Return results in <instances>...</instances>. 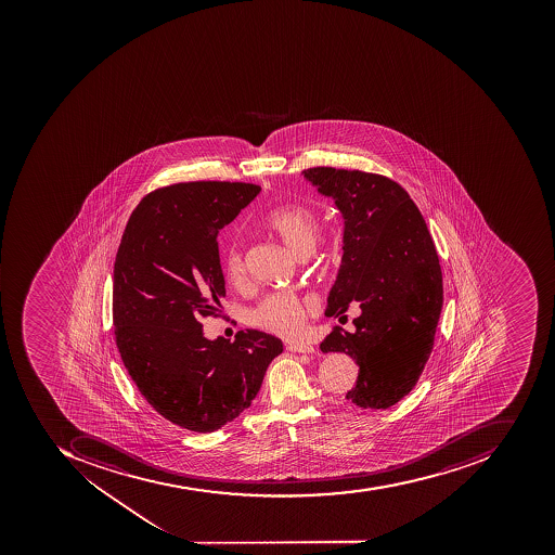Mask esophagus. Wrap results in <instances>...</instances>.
<instances>
[{"label": "esophagus", "mask_w": 555, "mask_h": 555, "mask_svg": "<svg viewBox=\"0 0 555 555\" xmlns=\"http://www.w3.org/2000/svg\"><path fill=\"white\" fill-rule=\"evenodd\" d=\"M287 350L292 353H314V346L307 345V343H288Z\"/></svg>", "instance_id": "34e87169"}]
</instances>
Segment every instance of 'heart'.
I'll return each instance as SVG.
<instances>
[{"label": "heart", "instance_id": "1", "mask_svg": "<svg viewBox=\"0 0 555 555\" xmlns=\"http://www.w3.org/2000/svg\"><path fill=\"white\" fill-rule=\"evenodd\" d=\"M264 225L287 244V248L299 258H307L318 248L323 224L318 214L304 204H292L272 210ZM244 255L240 244H232L225 253V273L229 279H243ZM318 311V300L311 295L292 292H275L264 297L249 314V321L261 330L280 336H297L306 327L307 318Z\"/></svg>", "mask_w": 555, "mask_h": 555}]
</instances>
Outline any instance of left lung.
I'll use <instances>...</instances> for the list:
<instances>
[{"label": "left lung", "instance_id": "8db88e82", "mask_svg": "<svg viewBox=\"0 0 555 555\" xmlns=\"http://www.w3.org/2000/svg\"><path fill=\"white\" fill-rule=\"evenodd\" d=\"M304 178L335 201L345 220L326 315L341 319L351 304L360 309L354 333L335 327L321 351L350 354L360 366L348 401L390 408L413 390L431 354L443 306L437 249L425 219L396 181L330 166L306 169Z\"/></svg>", "mask_w": 555, "mask_h": 555}]
</instances>
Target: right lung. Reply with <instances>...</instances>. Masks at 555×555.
<instances>
[{
    "label": "right lung",
    "mask_w": 555,
    "mask_h": 555,
    "mask_svg": "<svg viewBox=\"0 0 555 555\" xmlns=\"http://www.w3.org/2000/svg\"><path fill=\"white\" fill-rule=\"evenodd\" d=\"M260 186L190 181L151 192L127 222L114 264L115 341L139 392L180 428L210 433L240 416L283 351L263 331L207 339L202 318L225 295L220 229Z\"/></svg>",
    "instance_id": "obj_1"
}]
</instances>
